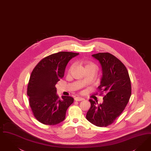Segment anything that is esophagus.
Masks as SVG:
<instances>
[{
	"instance_id": "esophagus-1",
	"label": "esophagus",
	"mask_w": 151,
	"mask_h": 151,
	"mask_svg": "<svg viewBox=\"0 0 151 151\" xmlns=\"http://www.w3.org/2000/svg\"><path fill=\"white\" fill-rule=\"evenodd\" d=\"M83 100H84V99L83 98L78 97L75 98V101H83Z\"/></svg>"
}]
</instances>
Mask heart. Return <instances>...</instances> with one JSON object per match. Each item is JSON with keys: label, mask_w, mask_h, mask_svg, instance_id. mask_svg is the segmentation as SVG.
Returning a JSON list of instances; mask_svg holds the SVG:
<instances>
[{"label": "heart", "mask_w": 151, "mask_h": 151, "mask_svg": "<svg viewBox=\"0 0 151 151\" xmlns=\"http://www.w3.org/2000/svg\"><path fill=\"white\" fill-rule=\"evenodd\" d=\"M85 69L86 70L88 68H93L95 70H97V66L93 62H90V61H85L84 62ZM73 67V65L70 67L69 71L71 70V68Z\"/></svg>", "instance_id": "b5f03b06"}]
</instances>
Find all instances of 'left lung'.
<instances>
[{"label": "left lung", "instance_id": "8db88e82", "mask_svg": "<svg viewBox=\"0 0 151 151\" xmlns=\"http://www.w3.org/2000/svg\"><path fill=\"white\" fill-rule=\"evenodd\" d=\"M92 56L99 60L102 68L103 76L98 91L103 97L102 104L89 99L91 108L86 118L99 127L112 124L125 109L132 94L130 78L127 67L114 55L99 53Z\"/></svg>", "mask_w": 151, "mask_h": 151}]
</instances>
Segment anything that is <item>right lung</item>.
Segmentation results:
<instances>
[{
  "label": "right lung",
  "instance_id": "right-lung-1",
  "mask_svg": "<svg viewBox=\"0 0 151 151\" xmlns=\"http://www.w3.org/2000/svg\"><path fill=\"white\" fill-rule=\"evenodd\" d=\"M79 53L60 52L40 60L31 73L27 94L31 111L36 120L45 125H57L65 120L73 98L57 95L55 85L64 76L69 60Z\"/></svg>",
  "mask_w": 151,
  "mask_h": 151
}]
</instances>
